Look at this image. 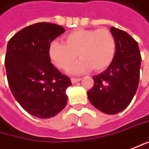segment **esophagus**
I'll return each instance as SVG.
<instances>
[{
  "label": "esophagus",
  "instance_id": "esophagus-1",
  "mask_svg": "<svg viewBox=\"0 0 149 149\" xmlns=\"http://www.w3.org/2000/svg\"><path fill=\"white\" fill-rule=\"evenodd\" d=\"M80 80H81L80 78H71V82H72V84H74V83L80 81Z\"/></svg>",
  "mask_w": 149,
  "mask_h": 149
}]
</instances>
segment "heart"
<instances>
[{"label": "heart", "mask_w": 149, "mask_h": 149, "mask_svg": "<svg viewBox=\"0 0 149 149\" xmlns=\"http://www.w3.org/2000/svg\"><path fill=\"white\" fill-rule=\"evenodd\" d=\"M65 42L53 40L49 47V56L61 69H67L74 62L77 54L80 59L69 71L81 74L90 70L107 69L114 58L116 41L107 29H77L65 36Z\"/></svg>", "instance_id": "obj_1"}]
</instances>
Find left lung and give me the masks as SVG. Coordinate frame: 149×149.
<instances>
[{
	"label": "left lung",
	"instance_id": "1",
	"mask_svg": "<svg viewBox=\"0 0 149 149\" xmlns=\"http://www.w3.org/2000/svg\"><path fill=\"white\" fill-rule=\"evenodd\" d=\"M116 53L108 69L93 76L94 85L87 91L91 103L98 110L115 114L132 100L140 78L141 53L137 42L125 31L111 27Z\"/></svg>",
	"mask_w": 149,
	"mask_h": 149
}]
</instances>
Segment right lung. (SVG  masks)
<instances>
[{
    "label": "right lung",
    "mask_w": 149,
    "mask_h": 149,
    "mask_svg": "<svg viewBox=\"0 0 149 149\" xmlns=\"http://www.w3.org/2000/svg\"><path fill=\"white\" fill-rule=\"evenodd\" d=\"M65 29L37 23L18 31L7 43L5 58L10 90L21 107L33 116L47 119L66 106L68 76L54 67L49 56L51 42Z\"/></svg>",
    "instance_id": "obj_1"
}]
</instances>
